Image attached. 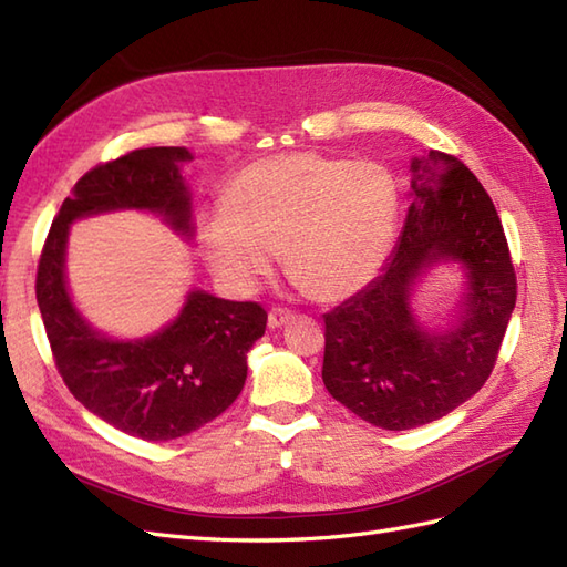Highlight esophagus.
Returning a JSON list of instances; mask_svg holds the SVG:
<instances>
[{
	"mask_svg": "<svg viewBox=\"0 0 567 567\" xmlns=\"http://www.w3.org/2000/svg\"><path fill=\"white\" fill-rule=\"evenodd\" d=\"M287 321H292V311L280 309V307L270 309V315H268V327L270 329H280V327H285Z\"/></svg>",
	"mask_w": 567,
	"mask_h": 567,
	"instance_id": "34e87169",
	"label": "esophagus"
}]
</instances>
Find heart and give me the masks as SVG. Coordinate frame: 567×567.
<instances>
[{
  "instance_id": "b5f03b06",
  "label": "heart",
  "mask_w": 567,
  "mask_h": 567,
  "mask_svg": "<svg viewBox=\"0 0 567 567\" xmlns=\"http://www.w3.org/2000/svg\"><path fill=\"white\" fill-rule=\"evenodd\" d=\"M396 219L400 189L388 167L302 151L238 173L224 209L202 221L199 248L228 290L252 292L282 256L297 290L331 305L380 272Z\"/></svg>"
}]
</instances>
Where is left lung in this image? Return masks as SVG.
Listing matches in <instances>:
<instances>
[{"instance_id": "obj_1", "label": "left lung", "mask_w": 567, "mask_h": 567, "mask_svg": "<svg viewBox=\"0 0 567 567\" xmlns=\"http://www.w3.org/2000/svg\"><path fill=\"white\" fill-rule=\"evenodd\" d=\"M409 171L412 207L392 256L368 287L323 315V384L388 431L431 424L483 388L516 305L507 238L480 179L439 151L412 158ZM439 264L464 272V292L449 320L429 324L413 295Z\"/></svg>"}]
</instances>
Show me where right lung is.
<instances>
[{"label": "right lung", "instance_id": "1", "mask_svg": "<svg viewBox=\"0 0 567 567\" xmlns=\"http://www.w3.org/2000/svg\"><path fill=\"white\" fill-rule=\"evenodd\" d=\"M183 146L141 148L94 167L60 207L41 252L35 299L58 372L75 400L106 424L143 441H173L209 424L246 384V355L265 333L256 302H231L189 290L163 329L114 339L72 302L68 238L80 219L148 212L183 240L195 236Z\"/></svg>", "mask_w": 567, "mask_h": 567}]
</instances>
